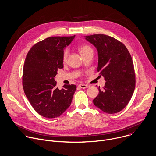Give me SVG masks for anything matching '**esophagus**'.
I'll return each instance as SVG.
<instances>
[{
    "label": "esophagus",
    "mask_w": 156,
    "mask_h": 156,
    "mask_svg": "<svg viewBox=\"0 0 156 156\" xmlns=\"http://www.w3.org/2000/svg\"><path fill=\"white\" fill-rule=\"evenodd\" d=\"M78 86H79L80 87H81V89H86V88L89 87V85H88V84H80L78 85Z\"/></svg>",
    "instance_id": "34e87169"
}]
</instances>
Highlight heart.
Wrapping results in <instances>:
<instances>
[{"label": "heart", "mask_w": 156, "mask_h": 156, "mask_svg": "<svg viewBox=\"0 0 156 156\" xmlns=\"http://www.w3.org/2000/svg\"><path fill=\"white\" fill-rule=\"evenodd\" d=\"M80 53L81 54V56L86 55L87 53H89V52H93L92 51V49L91 48L90 46H89L87 44H82L81 45L79 48H78ZM68 56V51L67 50H65L64 53H63V56H62V60L64 62H66L67 60Z\"/></svg>", "instance_id": "1"}]
</instances>
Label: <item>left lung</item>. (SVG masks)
<instances>
[{"label": "left lung", "instance_id": "8db88e82", "mask_svg": "<svg viewBox=\"0 0 156 156\" xmlns=\"http://www.w3.org/2000/svg\"><path fill=\"white\" fill-rule=\"evenodd\" d=\"M98 53L97 72L106 81L103 89L93 100L95 106L108 114L123 110L135 87L132 57L126 46L116 38L103 34L84 36Z\"/></svg>", "mask_w": 156, "mask_h": 156}]
</instances>
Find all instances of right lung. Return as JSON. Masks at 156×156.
I'll return each mask as SVG.
<instances>
[{"instance_id":"obj_1","label":"right lung","mask_w":156,"mask_h":156,"mask_svg":"<svg viewBox=\"0 0 156 156\" xmlns=\"http://www.w3.org/2000/svg\"><path fill=\"white\" fill-rule=\"evenodd\" d=\"M75 37H48L34 44L26 58L23 89L35 111L44 118L60 116L72 103L76 86L64 85L59 89L55 78L64 67V49Z\"/></svg>"}]
</instances>
